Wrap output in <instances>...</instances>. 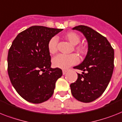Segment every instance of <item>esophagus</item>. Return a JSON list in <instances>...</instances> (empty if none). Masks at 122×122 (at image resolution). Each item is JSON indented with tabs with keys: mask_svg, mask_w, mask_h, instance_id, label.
Here are the masks:
<instances>
[{
	"mask_svg": "<svg viewBox=\"0 0 122 122\" xmlns=\"http://www.w3.org/2000/svg\"><path fill=\"white\" fill-rule=\"evenodd\" d=\"M67 70H63V74L64 75V74H66V73L67 72Z\"/></svg>",
	"mask_w": 122,
	"mask_h": 122,
	"instance_id": "esophagus-1",
	"label": "esophagus"
}]
</instances>
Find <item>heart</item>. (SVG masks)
I'll list each match as a JSON object with an SVG mask.
<instances>
[{
  "label": "heart",
  "instance_id": "1",
  "mask_svg": "<svg viewBox=\"0 0 122 122\" xmlns=\"http://www.w3.org/2000/svg\"><path fill=\"white\" fill-rule=\"evenodd\" d=\"M63 38L69 41L71 45L75 46V51L81 56L84 55L87 53L86 47L83 45H77L79 43L81 38L77 33L75 32L66 33L63 35ZM58 40L56 37H53L50 39L48 43V50L51 55H54L57 52ZM78 57L74 54L69 55H59L55 56L52 60L53 66L61 69H67L70 66L76 64L78 62Z\"/></svg>",
  "mask_w": 122,
  "mask_h": 122
}]
</instances>
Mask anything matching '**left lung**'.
<instances>
[{
  "mask_svg": "<svg viewBox=\"0 0 122 122\" xmlns=\"http://www.w3.org/2000/svg\"><path fill=\"white\" fill-rule=\"evenodd\" d=\"M72 30L84 35L88 51L84 61L74 67L82 72L71 84V91L77 101L89 103L99 98L108 86L114 67V50L107 39L92 28L79 25Z\"/></svg>",
  "mask_w": 122,
  "mask_h": 122,
  "instance_id": "8db88e82",
  "label": "left lung"
}]
</instances>
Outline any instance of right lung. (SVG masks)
Returning <instances> with one entry per match:
<instances>
[{
	"mask_svg": "<svg viewBox=\"0 0 122 122\" xmlns=\"http://www.w3.org/2000/svg\"><path fill=\"white\" fill-rule=\"evenodd\" d=\"M62 30L33 26L20 33L12 42L7 58L8 74L15 89L28 102L40 104L53 96L63 72L51 67L48 43Z\"/></svg>",
	"mask_w": 122,
	"mask_h": 122,
	"instance_id": "add662e5",
	"label": "right lung"
}]
</instances>
